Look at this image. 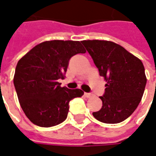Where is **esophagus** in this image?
<instances>
[{"mask_svg":"<svg viewBox=\"0 0 156 156\" xmlns=\"http://www.w3.org/2000/svg\"><path fill=\"white\" fill-rule=\"evenodd\" d=\"M84 95L86 98H90L91 96H93V94H90V93H85Z\"/></svg>","mask_w":156,"mask_h":156,"instance_id":"esophagus-1","label":"esophagus"}]
</instances>
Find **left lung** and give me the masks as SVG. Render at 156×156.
<instances>
[{
    "mask_svg": "<svg viewBox=\"0 0 156 156\" xmlns=\"http://www.w3.org/2000/svg\"><path fill=\"white\" fill-rule=\"evenodd\" d=\"M82 43L107 82L103 106L94 117L105 124L125 120L136 109L144 94L146 76L140 59L120 45L102 40H84Z\"/></svg>",
    "mask_w": 156,
    "mask_h": 156,
    "instance_id": "obj_1",
    "label": "left lung"
}]
</instances>
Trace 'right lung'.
<instances>
[{"mask_svg": "<svg viewBox=\"0 0 156 156\" xmlns=\"http://www.w3.org/2000/svg\"><path fill=\"white\" fill-rule=\"evenodd\" d=\"M78 41H43L17 62L13 78L19 103L30 121L40 127H51L67 119L69 101L82 97L81 89L61 87L69 59L86 52Z\"/></svg>", "mask_w": 156, "mask_h": 156, "instance_id": "add662e5", "label": "right lung"}]
</instances>
